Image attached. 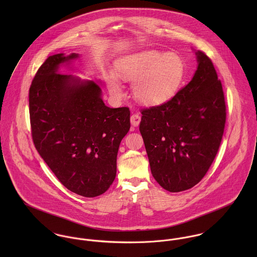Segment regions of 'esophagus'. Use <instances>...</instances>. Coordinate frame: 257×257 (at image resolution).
<instances>
[{
    "label": "esophagus",
    "instance_id": "1",
    "mask_svg": "<svg viewBox=\"0 0 257 257\" xmlns=\"http://www.w3.org/2000/svg\"><path fill=\"white\" fill-rule=\"evenodd\" d=\"M141 119H142V116H141V114L138 113V112L133 113L132 116H131V122H132V124L135 125V126H138V125L140 124Z\"/></svg>",
    "mask_w": 257,
    "mask_h": 257
}]
</instances>
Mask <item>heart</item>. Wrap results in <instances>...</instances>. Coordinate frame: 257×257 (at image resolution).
Listing matches in <instances>:
<instances>
[{"instance_id":"obj_1","label":"heart","mask_w":257,"mask_h":257,"mask_svg":"<svg viewBox=\"0 0 257 257\" xmlns=\"http://www.w3.org/2000/svg\"><path fill=\"white\" fill-rule=\"evenodd\" d=\"M116 75L134 82L135 97L148 106L162 105L171 100L180 89L185 76L183 59L176 53L145 50L119 58ZM105 81L111 95L120 97L122 88L113 74H106Z\"/></svg>"}]
</instances>
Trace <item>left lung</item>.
Instances as JSON below:
<instances>
[{
	"instance_id": "8db88e82",
	"label": "left lung",
	"mask_w": 257,
	"mask_h": 257,
	"mask_svg": "<svg viewBox=\"0 0 257 257\" xmlns=\"http://www.w3.org/2000/svg\"><path fill=\"white\" fill-rule=\"evenodd\" d=\"M193 79L168 102L142 110L140 131L151 174L163 189L181 192L199 183L220 148L226 118L220 80L212 60L197 51Z\"/></svg>"
}]
</instances>
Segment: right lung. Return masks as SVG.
Instances as JSON below:
<instances>
[{
	"instance_id": "obj_1",
	"label": "right lung",
	"mask_w": 257,
	"mask_h": 257,
	"mask_svg": "<svg viewBox=\"0 0 257 257\" xmlns=\"http://www.w3.org/2000/svg\"><path fill=\"white\" fill-rule=\"evenodd\" d=\"M77 57L55 54L38 68L30 88V118L34 145L60 183L92 198L105 193L115 178L131 111L107 107L95 82L57 73L59 64Z\"/></svg>"
}]
</instances>
